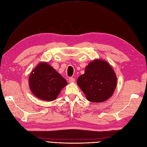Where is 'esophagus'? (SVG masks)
I'll use <instances>...</instances> for the list:
<instances>
[{"label":"esophagus","instance_id":"34e87169","mask_svg":"<svg viewBox=\"0 0 147 147\" xmlns=\"http://www.w3.org/2000/svg\"><path fill=\"white\" fill-rule=\"evenodd\" d=\"M68 80H69V83H72V82H74V81H75V79H74V78L71 77V78H69L68 79Z\"/></svg>","mask_w":147,"mask_h":147}]
</instances>
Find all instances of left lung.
<instances>
[{"instance_id": "left-lung-1", "label": "left lung", "mask_w": 147, "mask_h": 147, "mask_svg": "<svg viewBox=\"0 0 147 147\" xmlns=\"http://www.w3.org/2000/svg\"><path fill=\"white\" fill-rule=\"evenodd\" d=\"M78 85L90 102L99 103L107 100L115 91L117 79L115 71L106 61L95 60L77 80Z\"/></svg>"}]
</instances>
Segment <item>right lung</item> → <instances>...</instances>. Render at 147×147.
<instances>
[{
  "label": "right lung",
  "instance_id": "obj_1",
  "mask_svg": "<svg viewBox=\"0 0 147 147\" xmlns=\"http://www.w3.org/2000/svg\"><path fill=\"white\" fill-rule=\"evenodd\" d=\"M67 80L47 63H40L31 73L29 85L31 92L37 98L52 101L57 98Z\"/></svg>",
  "mask_w": 147,
  "mask_h": 147
}]
</instances>
